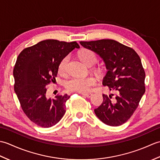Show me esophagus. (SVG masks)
I'll return each instance as SVG.
<instances>
[{"mask_svg": "<svg viewBox=\"0 0 160 160\" xmlns=\"http://www.w3.org/2000/svg\"><path fill=\"white\" fill-rule=\"evenodd\" d=\"M82 96L87 97V98H90L91 96H92L93 93H91V92H87V93H82Z\"/></svg>", "mask_w": 160, "mask_h": 160, "instance_id": "esophagus-1", "label": "esophagus"}]
</instances>
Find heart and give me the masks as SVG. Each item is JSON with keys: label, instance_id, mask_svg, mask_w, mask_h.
Segmentation results:
<instances>
[{"label": "heart", "instance_id": "1", "mask_svg": "<svg viewBox=\"0 0 160 160\" xmlns=\"http://www.w3.org/2000/svg\"><path fill=\"white\" fill-rule=\"evenodd\" d=\"M80 58L88 66H92L97 62V57L95 53L90 49H84L79 53ZM69 56H65L61 60L58 65V73L62 76H66L67 73V65L69 63ZM96 82V78L93 76L73 77L67 80L65 87L69 91H76L84 93L88 91L91 87Z\"/></svg>", "mask_w": 160, "mask_h": 160}]
</instances>
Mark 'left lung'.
I'll list each match as a JSON object with an SVG mask.
<instances>
[{"label": "left lung", "mask_w": 160, "mask_h": 160, "mask_svg": "<svg viewBox=\"0 0 160 160\" xmlns=\"http://www.w3.org/2000/svg\"><path fill=\"white\" fill-rule=\"evenodd\" d=\"M103 59L107 71L102 84L115 93L103 94V102L94 109L100 120L117 127L125 123L138 108L145 93V71L134 49L111 39L81 41Z\"/></svg>", "instance_id": "1"}]
</instances>
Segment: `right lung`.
<instances>
[{"mask_svg":"<svg viewBox=\"0 0 160 160\" xmlns=\"http://www.w3.org/2000/svg\"><path fill=\"white\" fill-rule=\"evenodd\" d=\"M75 48L77 42L49 39L27 47L20 53L13 68L14 91L24 113L43 128L55 125L66 112L67 94L47 98V87L56 80L59 63Z\"/></svg>","mask_w":160,"mask_h":160,"instance_id":"add662e5","label":"right lung"}]
</instances>
